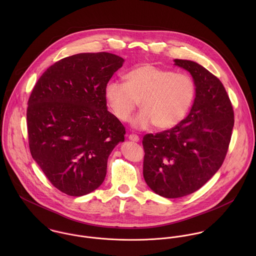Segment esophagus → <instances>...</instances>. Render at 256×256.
Instances as JSON below:
<instances>
[{
	"label": "esophagus",
	"mask_w": 256,
	"mask_h": 256,
	"mask_svg": "<svg viewBox=\"0 0 256 256\" xmlns=\"http://www.w3.org/2000/svg\"><path fill=\"white\" fill-rule=\"evenodd\" d=\"M128 139H129L130 141H133V142H139V141H140L139 136H137V135H135V134H130L129 137H128Z\"/></svg>",
	"instance_id": "34e87169"
}]
</instances>
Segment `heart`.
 Wrapping results in <instances>:
<instances>
[{
    "mask_svg": "<svg viewBox=\"0 0 256 256\" xmlns=\"http://www.w3.org/2000/svg\"><path fill=\"white\" fill-rule=\"evenodd\" d=\"M104 96L119 121L127 122L140 102L142 110L133 117L131 126L146 130L154 125L158 130H168L189 113L196 98V84L187 74L143 64L125 74V82L108 80Z\"/></svg>",
    "mask_w": 256,
    "mask_h": 256,
    "instance_id": "heart-1",
    "label": "heart"
}]
</instances>
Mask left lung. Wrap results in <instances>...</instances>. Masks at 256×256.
<instances>
[{
	"label": "left lung",
	"instance_id": "8db88e82",
	"mask_svg": "<svg viewBox=\"0 0 256 256\" xmlns=\"http://www.w3.org/2000/svg\"><path fill=\"white\" fill-rule=\"evenodd\" d=\"M196 84L189 114L178 126L143 138V174L148 186L166 198L189 195L207 182L224 162L234 115L219 78L190 60L176 59Z\"/></svg>",
	"mask_w": 256,
	"mask_h": 256
}]
</instances>
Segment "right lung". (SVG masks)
Masks as SVG:
<instances>
[{
    "label": "right lung",
    "instance_id": "obj_1",
    "mask_svg": "<svg viewBox=\"0 0 256 256\" xmlns=\"http://www.w3.org/2000/svg\"><path fill=\"white\" fill-rule=\"evenodd\" d=\"M124 59L80 53L50 66L37 80L26 111L30 150L49 182L70 196L98 188L122 123L108 110L106 84Z\"/></svg>",
    "mask_w": 256,
    "mask_h": 256
}]
</instances>
